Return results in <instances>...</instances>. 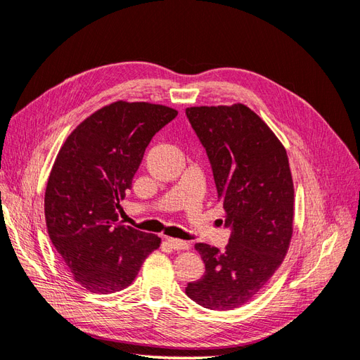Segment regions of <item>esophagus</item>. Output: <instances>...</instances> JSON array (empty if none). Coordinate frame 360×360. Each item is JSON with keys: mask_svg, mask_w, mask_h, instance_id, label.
I'll return each mask as SVG.
<instances>
[{"mask_svg": "<svg viewBox=\"0 0 360 360\" xmlns=\"http://www.w3.org/2000/svg\"><path fill=\"white\" fill-rule=\"evenodd\" d=\"M167 243L176 250H188L189 249V243L188 242H183V240H179V238H172V237H168L167 238Z\"/></svg>", "mask_w": 360, "mask_h": 360, "instance_id": "1", "label": "esophagus"}]
</instances>
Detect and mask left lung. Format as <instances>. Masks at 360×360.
<instances>
[{
    "label": "left lung",
    "mask_w": 360,
    "mask_h": 360,
    "mask_svg": "<svg viewBox=\"0 0 360 360\" xmlns=\"http://www.w3.org/2000/svg\"><path fill=\"white\" fill-rule=\"evenodd\" d=\"M209 158L230 240L224 250L195 243L205 271L186 294L207 309L240 307L284 259L292 234L294 189L287 151L245 105L186 108Z\"/></svg>",
    "instance_id": "8db88e82"
}]
</instances>
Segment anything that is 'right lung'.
Segmentation results:
<instances>
[{
    "label": "right lung",
    "mask_w": 360,
    "mask_h": 360,
    "mask_svg": "<svg viewBox=\"0 0 360 360\" xmlns=\"http://www.w3.org/2000/svg\"><path fill=\"white\" fill-rule=\"evenodd\" d=\"M177 117L168 106L115 102L76 127L61 147L45 192L52 245L90 292H115L136 278L160 238L118 219L144 151Z\"/></svg>",
    "instance_id": "1"
}]
</instances>
